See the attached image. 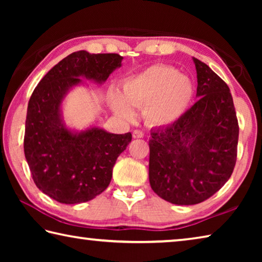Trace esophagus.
<instances>
[{"mask_svg":"<svg viewBox=\"0 0 262 262\" xmlns=\"http://www.w3.org/2000/svg\"><path fill=\"white\" fill-rule=\"evenodd\" d=\"M143 132L142 130H139V129H135V130H133V137H134V139H141V137H143Z\"/></svg>","mask_w":262,"mask_h":262,"instance_id":"1","label":"esophagus"}]
</instances>
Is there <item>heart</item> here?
Wrapping results in <instances>:
<instances>
[{"instance_id": "heart-1", "label": "heart", "mask_w": 262, "mask_h": 262, "mask_svg": "<svg viewBox=\"0 0 262 262\" xmlns=\"http://www.w3.org/2000/svg\"><path fill=\"white\" fill-rule=\"evenodd\" d=\"M193 97V85L187 77L168 66H152L121 85V97H112V107L120 117L133 118L134 107L143 106L147 122L163 126L177 120Z\"/></svg>"}]
</instances>
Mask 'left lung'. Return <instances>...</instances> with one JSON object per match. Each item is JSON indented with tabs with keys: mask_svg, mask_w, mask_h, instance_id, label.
Masks as SVG:
<instances>
[{
	"mask_svg": "<svg viewBox=\"0 0 262 262\" xmlns=\"http://www.w3.org/2000/svg\"><path fill=\"white\" fill-rule=\"evenodd\" d=\"M199 100L178 120L151 132L149 181L158 196L174 205H196L231 177L239 126L230 89L194 57Z\"/></svg>",
	"mask_w": 262,
	"mask_h": 262,
	"instance_id": "left-lung-1",
	"label": "left lung"
}]
</instances>
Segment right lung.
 <instances>
[{"label":"right lung","mask_w":262,"mask_h":262,"mask_svg":"<svg viewBox=\"0 0 262 262\" xmlns=\"http://www.w3.org/2000/svg\"><path fill=\"white\" fill-rule=\"evenodd\" d=\"M122 59L115 53H72L32 92L25 121V158L37 187L57 202L75 205L103 193L115 161L132 141L130 133L111 134L97 127L75 134L66 128L60 111L69 89L81 83L79 77L104 82Z\"/></svg>","instance_id":"1"}]
</instances>
